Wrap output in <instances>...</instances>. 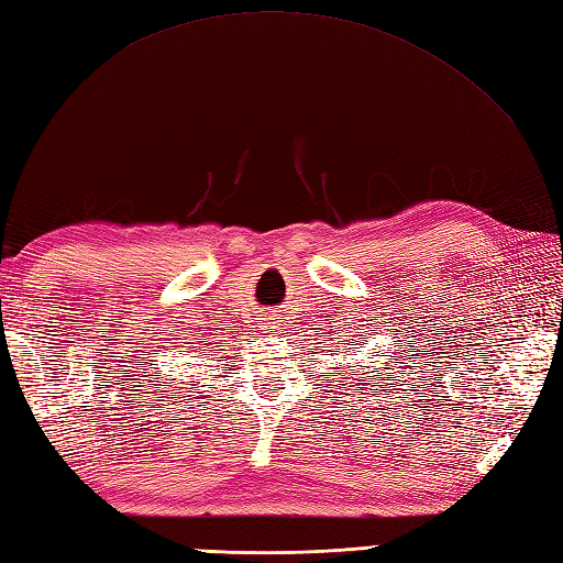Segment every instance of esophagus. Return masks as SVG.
I'll list each match as a JSON object with an SVG mask.
<instances>
[{"label": "esophagus", "instance_id": "1", "mask_svg": "<svg viewBox=\"0 0 563 563\" xmlns=\"http://www.w3.org/2000/svg\"><path fill=\"white\" fill-rule=\"evenodd\" d=\"M271 329H273V327H271Z\"/></svg>", "mask_w": 563, "mask_h": 563}]
</instances>
